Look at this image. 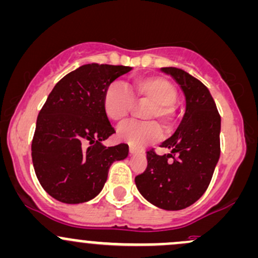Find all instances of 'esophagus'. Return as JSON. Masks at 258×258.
Returning <instances> with one entry per match:
<instances>
[{
    "mask_svg": "<svg viewBox=\"0 0 258 258\" xmlns=\"http://www.w3.org/2000/svg\"><path fill=\"white\" fill-rule=\"evenodd\" d=\"M138 152H140V149H138L137 147L130 146V153H131V154H136V153H138Z\"/></svg>",
    "mask_w": 258,
    "mask_h": 258,
    "instance_id": "34e87169",
    "label": "esophagus"
}]
</instances>
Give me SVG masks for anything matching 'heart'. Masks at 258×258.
<instances>
[{"label":"heart","mask_w":258,"mask_h":258,"mask_svg":"<svg viewBox=\"0 0 258 258\" xmlns=\"http://www.w3.org/2000/svg\"><path fill=\"white\" fill-rule=\"evenodd\" d=\"M151 103L144 112V118L149 121H130L117 128V138L131 146L155 142L160 140V124L170 128L175 118V101L177 99L176 88L163 77H141L127 88L120 82H114L106 88L103 98L104 111L110 120L121 122L135 104V99Z\"/></svg>","instance_id":"b5f03b06"}]
</instances>
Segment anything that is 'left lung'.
<instances>
[{
    "label": "left lung",
    "mask_w": 258,
    "mask_h": 258,
    "mask_svg": "<svg viewBox=\"0 0 258 258\" xmlns=\"http://www.w3.org/2000/svg\"><path fill=\"white\" fill-rule=\"evenodd\" d=\"M176 81L186 110L175 134L160 147L169 154L147 152L148 165L136 176V186L148 202L166 211H180L207 189L220 155V116L208 88L186 71L163 67Z\"/></svg>",
    "instance_id": "left-lung-1"
}]
</instances>
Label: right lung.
Returning a JSON list of instances; mask_svg holds the SVG:
<instances>
[{
  "label": "right lung",
  "instance_id": "obj_1",
  "mask_svg": "<svg viewBox=\"0 0 258 258\" xmlns=\"http://www.w3.org/2000/svg\"><path fill=\"white\" fill-rule=\"evenodd\" d=\"M132 67L88 63L53 87L36 120L32 159L42 188L63 203L98 196L110 166L128 155V146L106 147L115 134L104 111L106 88Z\"/></svg>",
  "mask_w": 258,
  "mask_h": 258
}]
</instances>
